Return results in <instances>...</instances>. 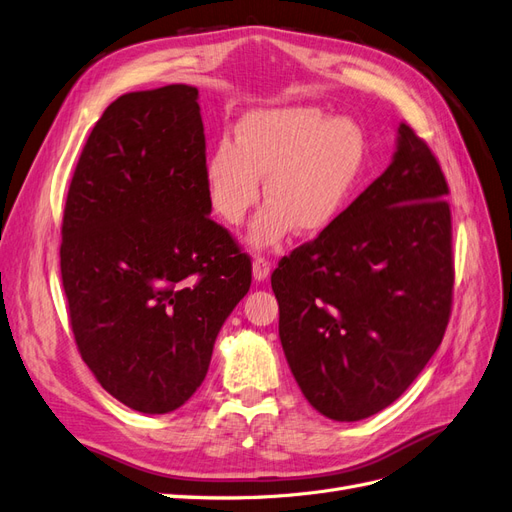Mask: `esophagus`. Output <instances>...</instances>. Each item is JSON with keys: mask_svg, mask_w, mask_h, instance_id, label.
<instances>
[{"mask_svg": "<svg viewBox=\"0 0 512 512\" xmlns=\"http://www.w3.org/2000/svg\"><path fill=\"white\" fill-rule=\"evenodd\" d=\"M253 276L255 281H266L270 276V261L264 259V257H255L253 259Z\"/></svg>", "mask_w": 512, "mask_h": 512, "instance_id": "obj_1", "label": "esophagus"}]
</instances>
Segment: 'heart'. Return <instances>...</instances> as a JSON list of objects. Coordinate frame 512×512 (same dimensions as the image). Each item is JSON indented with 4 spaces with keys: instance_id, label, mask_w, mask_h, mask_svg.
Returning <instances> with one entry per match:
<instances>
[{
    "instance_id": "b5f03b06",
    "label": "heart",
    "mask_w": 512,
    "mask_h": 512,
    "mask_svg": "<svg viewBox=\"0 0 512 512\" xmlns=\"http://www.w3.org/2000/svg\"><path fill=\"white\" fill-rule=\"evenodd\" d=\"M367 156V139L352 118L317 107L261 109L244 115L236 141H218L203 169L210 206L238 227L261 197L270 201L248 231L255 248L281 244L291 229L315 236L347 208Z\"/></svg>"
}]
</instances>
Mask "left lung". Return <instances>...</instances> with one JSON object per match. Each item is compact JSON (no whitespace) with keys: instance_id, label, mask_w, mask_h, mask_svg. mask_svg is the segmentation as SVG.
Listing matches in <instances>:
<instances>
[{"instance_id":"1","label":"left lung","mask_w":512,"mask_h":512,"mask_svg":"<svg viewBox=\"0 0 512 512\" xmlns=\"http://www.w3.org/2000/svg\"><path fill=\"white\" fill-rule=\"evenodd\" d=\"M397 135L388 169L272 272L289 369L306 401L339 422L397 401L450 317L448 184L410 126L401 122Z\"/></svg>"}]
</instances>
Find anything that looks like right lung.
<instances>
[{"mask_svg":"<svg viewBox=\"0 0 512 512\" xmlns=\"http://www.w3.org/2000/svg\"><path fill=\"white\" fill-rule=\"evenodd\" d=\"M199 92H130L92 128L68 188L60 268L79 354L111 397L178 410L251 287V259L216 225Z\"/></svg>","mask_w":512,"mask_h":512,"instance_id":"obj_1","label":"right lung"}]
</instances>
